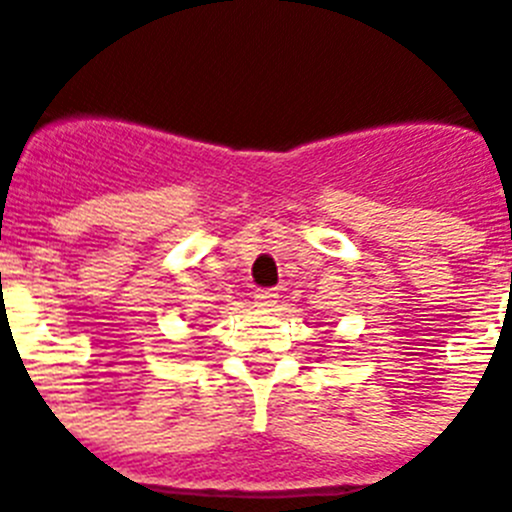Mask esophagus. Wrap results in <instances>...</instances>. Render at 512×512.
<instances>
[{"label":"esophagus","mask_w":512,"mask_h":512,"mask_svg":"<svg viewBox=\"0 0 512 512\" xmlns=\"http://www.w3.org/2000/svg\"><path fill=\"white\" fill-rule=\"evenodd\" d=\"M277 298H280V293H277L275 288H267V290H256L253 301H256V306H261V309H272V306L277 304Z\"/></svg>","instance_id":"esophagus-1"}]
</instances>
